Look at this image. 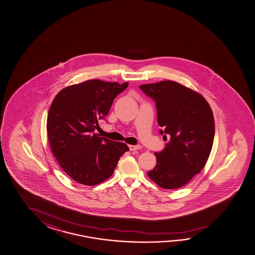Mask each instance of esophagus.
<instances>
[{
  "label": "esophagus",
  "mask_w": 255,
  "mask_h": 255,
  "mask_svg": "<svg viewBox=\"0 0 255 255\" xmlns=\"http://www.w3.org/2000/svg\"><path fill=\"white\" fill-rule=\"evenodd\" d=\"M129 148H130V151H134V150L140 149V146L139 145H129Z\"/></svg>",
  "instance_id": "1"
}]
</instances>
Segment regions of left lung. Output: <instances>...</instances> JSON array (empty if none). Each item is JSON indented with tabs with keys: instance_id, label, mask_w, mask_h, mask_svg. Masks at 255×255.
Listing matches in <instances>:
<instances>
[{
	"instance_id": "1",
	"label": "left lung",
	"mask_w": 255,
	"mask_h": 255,
	"mask_svg": "<svg viewBox=\"0 0 255 255\" xmlns=\"http://www.w3.org/2000/svg\"><path fill=\"white\" fill-rule=\"evenodd\" d=\"M156 102L159 133L170 139L155 152L157 164L149 178L165 189L188 184L207 163L215 137L211 107L199 93L178 82L160 81L139 86Z\"/></svg>"
}]
</instances>
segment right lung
<instances>
[{
  "instance_id": "obj_1",
  "label": "right lung",
  "mask_w": 255,
  "mask_h": 255,
  "mask_svg": "<svg viewBox=\"0 0 255 255\" xmlns=\"http://www.w3.org/2000/svg\"><path fill=\"white\" fill-rule=\"evenodd\" d=\"M128 83L92 79L63 88L49 107L47 120L50 149L59 166L75 181L94 186L110 178L129 148L95 133Z\"/></svg>"
}]
</instances>
